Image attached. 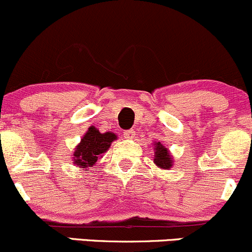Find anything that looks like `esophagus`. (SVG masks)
Listing matches in <instances>:
<instances>
[{"label": "esophagus", "instance_id": "34e87169", "mask_svg": "<svg viewBox=\"0 0 252 252\" xmlns=\"http://www.w3.org/2000/svg\"><path fill=\"white\" fill-rule=\"evenodd\" d=\"M124 137H126V139H129V140L134 139V137H135V131L134 130L124 131Z\"/></svg>", "mask_w": 252, "mask_h": 252}]
</instances>
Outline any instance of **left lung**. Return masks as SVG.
<instances>
[{"label": "left lung", "instance_id": "left-lung-1", "mask_svg": "<svg viewBox=\"0 0 252 252\" xmlns=\"http://www.w3.org/2000/svg\"><path fill=\"white\" fill-rule=\"evenodd\" d=\"M154 164L162 170H170L173 165V157L161 142H154Z\"/></svg>", "mask_w": 252, "mask_h": 252}]
</instances>
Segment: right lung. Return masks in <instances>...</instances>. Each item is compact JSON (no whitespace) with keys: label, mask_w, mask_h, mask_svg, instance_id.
<instances>
[{"label":"right lung","mask_w":252,"mask_h":252,"mask_svg":"<svg viewBox=\"0 0 252 252\" xmlns=\"http://www.w3.org/2000/svg\"><path fill=\"white\" fill-rule=\"evenodd\" d=\"M115 140H117V135L113 132H100L95 126H90L74 149L71 156L74 165L88 171V168L95 165V162L103 158V154L106 153Z\"/></svg>","instance_id":"add662e5"}]
</instances>
